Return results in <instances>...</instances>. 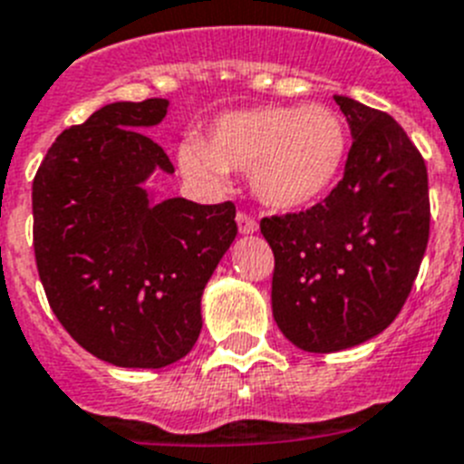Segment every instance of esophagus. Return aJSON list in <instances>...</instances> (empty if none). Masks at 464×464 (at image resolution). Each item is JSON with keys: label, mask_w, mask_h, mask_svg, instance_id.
Segmentation results:
<instances>
[{"label": "esophagus", "mask_w": 464, "mask_h": 464, "mask_svg": "<svg viewBox=\"0 0 464 464\" xmlns=\"http://www.w3.org/2000/svg\"><path fill=\"white\" fill-rule=\"evenodd\" d=\"M237 227H239L241 235H253V232H257L256 218H251L248 213H237Z\"/></svg>", "instance_id": "esophagus-1"}]
</instances>
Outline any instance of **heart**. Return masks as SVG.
I'll return each mask as SVG.
<instances>
[{
    "instance_id": "obj_1",
    "label": "heart",
    "mask_w": 464,
    "mask_h": 464,
    "mask_svg": "<svg viewBox=\"0 0 464 464\" xmlns=\"http://www.w3.org/2000/svg\"><path fill=\"white\" fill-rule=\"evenodd\" d=\"M348 155V127L327 104L227 111L207 139L179 146V167L202 186L223 190L229 169H248L253 195L274 211H299L327 195Z\"/></svg>"
}]
</instances>
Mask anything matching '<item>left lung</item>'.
Returning <instances> with one entry per match:
<instances>
[{"label": "left lung", "instance_id": "obj_1", "mask_svg": "<svg viewBox=\"0 0 464 464\" xmlns=\"http://www.w3.org/2000/svg\"><path fill=\"white\" fill-rule=\"evenodd\" d=\"M334 102L353 146L337 188L309 211L262 218L272 311L288 342L334 353L370 342L407 302L430 237L428 169L388 113Z\"/></svg>", "mask_w": 464, "mask_h": 464}]
</instances>
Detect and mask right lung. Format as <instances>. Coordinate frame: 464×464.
<instances>
[{"mask_svg":"<svg viewBox=\"0 0 464 464\" xmlns=\"http://www.w3.org/2000/svg\"><path fill=\"white\" fill-rule=\"evenodd\" d=\"M167 100L113 102L55 139L32 183L34 256L57 321L94 358L160 370L202 330V293L237 237L232 202L158 199L174 165L146 130Z\"/></svg>","mask_w":464,"mask_h":464,"instance_id":"add662e5","label":"right lung"}]
</instances>
